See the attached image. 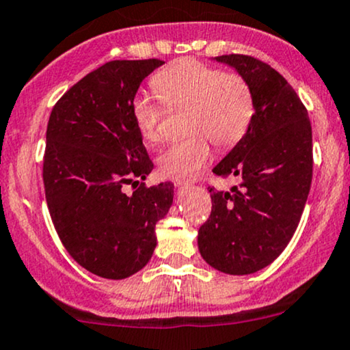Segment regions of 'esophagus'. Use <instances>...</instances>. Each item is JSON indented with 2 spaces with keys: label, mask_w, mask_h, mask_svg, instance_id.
I'll use <instances>...</instances> for the list:
<instances>
[{
  "label": "esophagus",
  "mask_w": 350,
  "mask_h": 350,
  "mask_svg": "<svg viewBox=\"0 0 350 350\" xmlns=\"http://www.w3.org/2000/svg\"><path fill=\"white\" fill-rule=\"evenodd\" d=\"M193 180L185 178V176H175L174 178V185L175 187H187V185H191Z\"/></svg>",
  "instance_id": "1"
}]
</instances>
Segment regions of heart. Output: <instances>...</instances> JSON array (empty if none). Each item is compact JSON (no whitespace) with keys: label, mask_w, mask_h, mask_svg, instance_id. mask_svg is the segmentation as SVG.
Wrapping results in <instances>:
<instances>
[{"label":"heart","mask_w":350,"mask_h":350,"mask_svg":"<svg viewBox=\"0 0 350 350\" xmlns=\"http://www.w3.org/2000/svg\"><path fill=\"white\" fill-rule=\"evenodd\" d=\"M150 86L167 109H187L182 141L160 152L157 165L165 176H191L211 157V140L219 149L236 146L252 122L254 94L245 78L195 59H182L155 73ZM131 116L142 141H160L165 108L137 93L131 101Z\"/></svg>","instance_id":"b5f03b06"}]
</instances>
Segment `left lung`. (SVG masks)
Instances as JSON below:
<instances>
[{
  "label": "left lung",
  "mask_w": 350,
  "mask_h": 350,
  "mask_svg": "<svg viewBox=\"0 0 350 350\" xmlns=\"http://www.w3.org/2000/svg\"><path fill=\"white\" fill-rule=\"evenodd\" d=\"M216 60L245 78L256 113L244 137L213 168L239 185L231 191L208 188L213 206L200 226L198 249L213 269L247 275L272 264L297 231L313 176V133L297 92L269 64L242 53Z\"/></svg>",
  "instance_id": "1"
}]
</instances>
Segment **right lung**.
<instances>
[{
  "label": "right lung",
  "mask_w": 350,
  "mask_h": 350,
  "mask_svg": "<svg viewBox=\"0 0 350 350\" xmlns=\"http://www.w3.org/2000/svg\"><path fill=\"white\" fill-rule=\"evenodd\" d=\"M159 59L111 60L53 105L42 178L49 213L77 264L121 280L154 254L155 224L174 201V185L147 187L154 163L131 116L139 85ZM133 185V193L124 191Z\"/></svg>",
  "instance_id": "add662e5"
}]
</instances>
